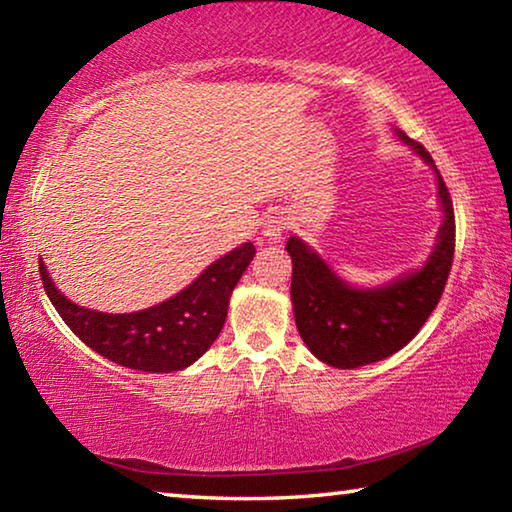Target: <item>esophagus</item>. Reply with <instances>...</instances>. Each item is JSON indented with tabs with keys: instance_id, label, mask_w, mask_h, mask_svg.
<instances>
[{
	"instance_id": "esophagus-1",
	"label": "esophagus",
	"mask_w": 512,
	"mask_h": 512,
	"mask_svg": "<svg viewBox=\"0 0 512 512\" xmlns=\"http://www.w3.org/2000/svg\"><path fill=\"white\" fill-rule=\"evenodd\" d=\"M284 219L282 216H268L266 219V223H264V235L268 237V239H280L282 237V230H284Z\"/></svg>"
}]
</instances>
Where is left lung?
<instances>
[{"mask_svg": "<svg viewBox=\"0 0 512 512\" xmlns=\"http://www.w3.org/2000/svg\"><path fill=\"white\" fill-rule=\"evenodd\" d=\"M397 135L436 171L429 151L420 142L402 131H397ZM436 178L445 214L438 230V244L420 271L397 277L386 287H350L318 253L302 244V239L289 237L293 316L302 341L327 366L348 370L391 357L420 332L436 309L452 271L456 246L452 196L438 171Z\"/></svg>", "mask_w": 512, "mask_h": 512, "instance_id": "obj_1", "label": "left lung"}]
</instances>
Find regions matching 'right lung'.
<instances>
[{
  "instance_id": "add662e5",
  "label": "right lung",
  "mask_w": 512,
  "mask_h": 512,
  "mask_svg": "<svg viewBox=\"0 0 512 512\" xmlns=\"http://www.w3.org/2000/svg\"><path fill=\"white\" fill-rule=\"evenodd\" d=\"M255 246L244 244L216 259L176 296L135 314H103L69 302L40 266V280L67 327L101 357L144 372H173L192 366L210 350L228 316V302Z\"/></svg>"
}]
</instances>
